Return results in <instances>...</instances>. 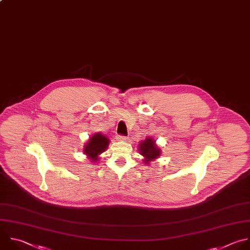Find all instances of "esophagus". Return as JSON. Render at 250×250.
Segmentation results:
<instances>
[{
	"label": "esophagus",
	"mask_w": 250,
	"mask_h": 250,
	"mask_svg": "<svg viewBox=\"0 0 250 250\" xmlns=\"http://www.w3.org/2000/svg\"><path fill=\"white\" fill-rule=\"evenodd\" d=\"M117 139H119V140H126L127 137L125 136V135H117Z\"/></svg>",
	"instance_id": "34e87169"
}]
</instances>
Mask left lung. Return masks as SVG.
<instances>
[{
	"mask_svg": "<svg viewBox=\"0 0 250 250\" xmlns=\"http://www.w3.org/2000/svg\"><path fill=\"white\" fill-rule=\"evenodd\" d=\"M138 149L141 155L145 157V160H143L144 163L148 165L149 162L160 156V149L155 145V140H153L152 138H146L144 141L139 143Z\"/></svg>",
	"mask_w": 250,
	"mask_h": 250,
	"instance_id": "8db88e82",
	"label": "left lung"
}]
</instances>
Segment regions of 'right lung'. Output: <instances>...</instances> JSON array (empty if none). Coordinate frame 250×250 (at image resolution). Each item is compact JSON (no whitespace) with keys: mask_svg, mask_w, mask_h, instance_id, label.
<instances>
[{"mask_svg":"<svg viewBox=\"0 0 250 250\" xmlns=\"http://www.w3.org/2000/svg\"><path fill=\"white\" fill-rule=\"evenodd\" d=\"M109 145V138L100 133H96L90 137L84 148V153L89 156L92 162H96L97 156L104 152Z\"/></svg>","mask_w":250,"mask_h":250,"instance_id":"1","label":"right lung"}]
</instances>
